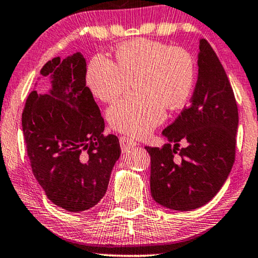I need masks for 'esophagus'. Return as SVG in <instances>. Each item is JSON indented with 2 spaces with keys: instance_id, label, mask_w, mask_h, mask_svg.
Returning <instances> with one entry per match:
<instances>
[{
  "instance_id": "obj_1",
  "label": "esophagus",
  "mask_w": 258,
  "mask_h": 258,
  "mask_svg": "<svg viewBox=\"0 0 258 258\" xmlns=\"http://www.w3.org/2000/svg\"><path fill=\"white\" fill-rule=\"evenodd\" d=\"M119 144H121L122 150L123 151H126L128 149H130V148L135 147L136 146V142L134 140L129 139V137L121 136V137H119Z\"/></svg>"
}]
</instances>
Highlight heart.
Returning a JSON list of instances; mask_svg holds the SVG:
<instances>
[{
    "label": "heart",
    "mask_w": 258,
    "mask_h": 258,
    "mask_svg": "<svg viewBox=\"0 0 258 258\" xmlns=\"http://www.w3.org/2000/svg\"><path fill=\"white\" fill-rule=\"evenodd\" d=\"M87 86L104 103L117 100L130 82L140 96L117 101L107 110L112 129L144 137L164 121L165 109L183 108L196 81L189 51L164 42L137 38L115 49L114 61L95 55L88 63Z\"/></svg>",
    "instance_id": "1"
}]
</instances>
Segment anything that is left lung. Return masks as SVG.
<instances>
[{
	"label": "left lung",
	"mask_w": 258,
	"mask_h": 258,
	"mask_svg": "<svg viewBox=\"0 0 258 258\" xmlns=\"http://www.w3.org/2000/svg\"><path fill=\"white\" fill-rule=\"evenodd\" d=\"M197 63L199 79L190 103L163 130L169 143L146 147L150 155L151 196L161 206L181 211L197 209L216 195L236 155L238 109L234 90L204 38L200 40ZM181 140L188 146L179 150Z\"/></svg>",
	"instance_id": "left-lung-1"
}]
</instances>
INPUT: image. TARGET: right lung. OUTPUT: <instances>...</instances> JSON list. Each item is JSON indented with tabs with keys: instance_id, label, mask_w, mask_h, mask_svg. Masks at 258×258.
<instances>
[{
	"instance_id": "obj_1",
	"label": "right lung",
	"mask_w": 258,
	"mask_h": 258,
	"mask_svg": "<svg viewBox=\"0 0 258 258\" xmlns=\"http://www.w3.org/2000/svg\"><path fill=\"white\" fill-rule=\"evenodd\" d=\"M86 59L80 52L48 61L50 94L33 90L22 112L31 171L59 208L80 213L96 206L121 154L117 136L103 134L104 119L86 86Z\"/></svg>"
}]
</instances>
